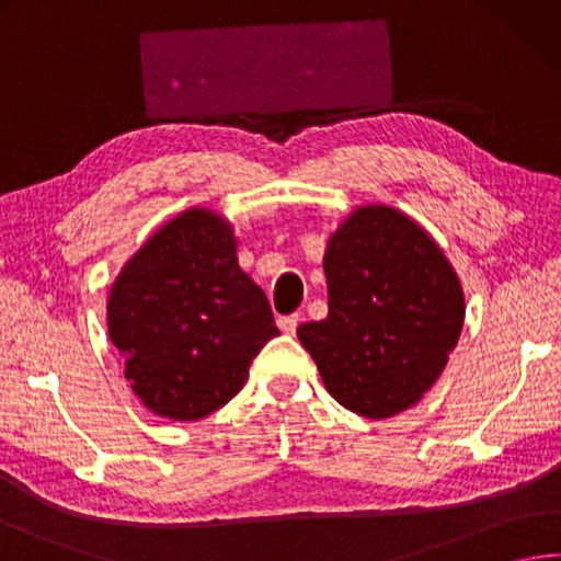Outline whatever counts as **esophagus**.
<instances>
[{
  "mask_svg": "<svg viewBox=\"0 0 561 561\" xmlns=\"http://www.w3.org/2000/svg\"><path fill=\"white\" fill-rule=\"evenodd\" d=\"M298 322H300L298 314H285V317H280V320H278V327H280L285 334L293 336L295 332H298Z\"/></svg>",
  "mask_w": 561,
  "mask_h": 561,
  "instance_id": "obj_1",
  "label": "esophagus"
}]
</instances>
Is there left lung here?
<instances>
[{
	"label": "left lung",
	"instance_id": "left-lung-1",
	"mask_svg": "<svg viewBox=\"0 0 561 561\" xmlns=\"http://www.w3.org/2000/svg\"><path fill=\"white\" fill-rule=\"evenodd\" d=\"M330 314L298 340L336 403L380 420L415 405L445 371L463 293L439 247L393 207H362L324 251Z\"/></svg>",
	"mask_w": 561,
	"mask_h": 561
}]
</instances>
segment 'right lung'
<instances>
[{"instance_id": "right-lung-1", "label": "right lung", "mask_w": 561, "mask_h": 561, "mask_svg": "<svg viewBox=\"0 0 561 561\" xmlns=\"http://www.w3.org/2000/svg\"><path fill=\"white\" fill-rule=\"evenodd\" d=\"M107 327L134 393L181 422L227 405L278 334L268 298L239 268L229 225L205 209L168 221L126 263Z\"/></svg>"}]
</instances>
